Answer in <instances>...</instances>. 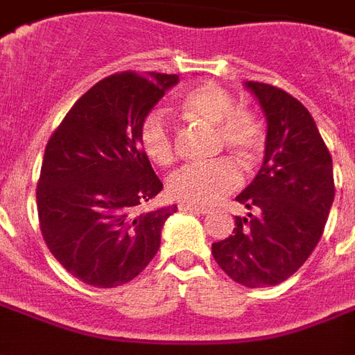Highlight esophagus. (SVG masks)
I'll list each match as a JSON object with an SVG mask.
<instances>
[{
	"label": "esophagus",
	"instance_id": "obj_1",
	"mask_svg": "<svg viewBox=\"0 0 355 355\" xmlns=\"http://www.w3.org/2000/svg\"><path fill=\"white\" fill-rule=\"evenodd\" d=\"M178 209H180V211H186V213H193V215H205V213H209V209L198 207V205H190V203H180Z\"/></svg>",
	"mask_w": 355,
	"mask_h": 355
}]
</instances>
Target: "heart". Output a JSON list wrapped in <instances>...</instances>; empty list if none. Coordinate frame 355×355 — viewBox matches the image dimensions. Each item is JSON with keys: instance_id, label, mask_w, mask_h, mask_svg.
Segmentation results:
<instances>
[{"instance_id": "heart-1", "label": "heart", "mask_w": 355, "mask_h": 355, "mask_svg": "<svg viewBox=\"0 0 355 355\" xmlns=\"http://www.w3.org/2000/svg\"><path fill=\"white\" fill-rule=\"evenodd\" d=\"M178 110L186 119L215 125V152L232 150L243 165L251 167L261 155L266 135L261 119L247 108H236V101L216 83H201L178 102ZM139 140L146 157L159 167H167L177 159V135L167 112L154 108L142 117ZM241 182V171L230 157L215 162L186 165L173 173L167 180L171 198L205 207L223 200Z\"/></svg>"}]
</instances>
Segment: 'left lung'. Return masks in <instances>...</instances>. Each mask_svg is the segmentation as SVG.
I'll return each mask as SVG.
<instances>
[{
	"label": "left lung",
	"instance_id": "obj_1",
	"mask_svg": "<svg viewBox=\"0 0 355 355\" xmlns=\"http://www.w3.org/2000/svg\"><path fill=\"white\" fill-rule=\"evenodd\" d=\"M268 119L264 163L236 200L249 209L211 247L218 266L245 287L285 282L321 239L335 200L333 159L310 112L283 89L247 81Z\"/></svg>",
	"mask_w": 355,
	"mask_h": 355
}]
</instances>
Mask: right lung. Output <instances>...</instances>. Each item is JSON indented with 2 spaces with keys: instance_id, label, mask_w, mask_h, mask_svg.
Masks as SVG:
<instances>
[{
  "instance_id": "1",
  "label": "right lung",
  "mask_w": 355,
  "mask_h": 355,
  "mask_svg": "<svg viewBox=\"0 0 355 355\" xmlns=\"http://www.w3.org/2000/svg\"><path fill=\"white\" fill-rule=\"evenodd\" d=\"M177 81V73H112L51 135L35 190L40 230L80 282L101 289L129 283L159 249L163 223L177 207L139 209L163 188L139 127Z\"/></svg>"
}]
</instances>
